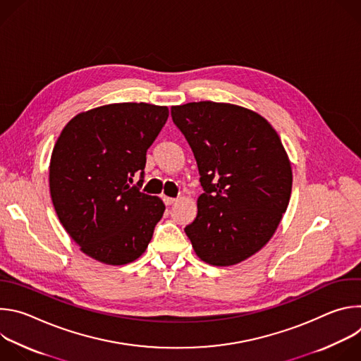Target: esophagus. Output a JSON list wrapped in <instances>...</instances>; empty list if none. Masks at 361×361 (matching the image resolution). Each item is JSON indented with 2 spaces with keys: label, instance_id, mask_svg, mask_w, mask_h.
Wrapping results in <instances>:
<instances>
[{
  "label": "esophagus",
  "instance_id": "1",
  "mask_svg": "<svg viewBox=\"0 0 361 361\" xmlns=\"http://www.w3.org/2000/svg\"><path fill=\"white\" fill-rule=\"evenodd\" d=\"M163 201L166 202V205H171V204H174L177 200H176V198H173V197H167V195H164V197H163Z\"/></svg>",
  "mask_w": 361,
  "mask_h": 361
}]
</instances>
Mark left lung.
Returning <instances> with one entry per match:
<instances>
[{"label": "left lung", "mask_w": 361, "mask_h": 361, "mask_svg": "<svg viewBox=\"0 0 361 361\" xmlns=\"http://www.w3.org/2000/svg\"><path fill=\"white\" fill-rule=\"evenodd\" d=\"M204 192L184 231L200 259L237 264L262 250L287 210L293 174L270 123L244 107L200 101L171 107Z\"/></svg>", "instance_id": "1"}]
</instances>
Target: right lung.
<instances>
[{
  "label": "right lung",
  "instance_id": "right-lung-1",
  "mask_svg": "<svg viewBox=\"0 0 361 361\" xmlns=\"http://www.w3.org/2000/svg\"><path fill=\"white\" fill-rule=\"evenodd\" d=\"M169 109L147 102L102 106L75 116L61 131L49 163L56 213L81 251L110 266L137 260L166 205L140 191L147 149ZM140 174L136 186L132 177Z\"/></svg>",
  "mask_w": 361,
  "mask_h": 361
}]
</instances>
